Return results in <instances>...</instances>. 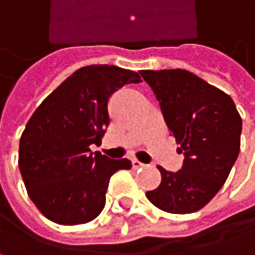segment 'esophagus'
Wrapping results in <instances>:
<instances>
[{"instance_id":"esophagus-1","label":"esophagus","mask_w":255,"mask_h":255,"mask_svg":"<svg viewBox=\"0 0 255 255\" xmlns=\"http://www.w3.org/2000/svg\"><path fill=\"white\" fill-rule=\"evenodd\" d=\"M132 167H133V170H138V168H142V167H144V164H142V162H139L138 159H132Z\"/></svg>"}]
</instances>
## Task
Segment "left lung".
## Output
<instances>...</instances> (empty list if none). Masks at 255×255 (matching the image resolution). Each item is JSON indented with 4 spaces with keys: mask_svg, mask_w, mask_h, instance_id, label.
<instances>
[{
    "mask_svg": "<svg viewBox=\"0 0 255 255\" xmlns=\"http://www.w3.org/2000/svg\"><path fill=\"white\" fill-rule=\"evenodd\" d=\"M183 153L182 170L162 167V180L147 198L168 213L204 207L226 183L241 150L242 119L229 94L183 69L141 70Z\"/></svg>",
    "mask_w": 255,
    "mask_h": 255,
    "instance_id": "obj_1",
    "label": "left lung"
}]
</instances>
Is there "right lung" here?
Segmentation results:
<instances>
[{"label":"right lung","instance_id":"right-lung-1","mask_svg":"<svg viewBox=\"0 0 255 255\" xmlns=\"http://www.w3.org/2000/svg\"><path fill=\"white\" fill-rule=\"evenodd\" d=\"M141 76L117 66H87L39 105L19 142V170L29 198L51 221L85 224L105 207L111 176L130 170L128 159L91 151L110 125L108 101Z\"/></svg>","mask_w":255,"mask_h":255}]
</instances>
